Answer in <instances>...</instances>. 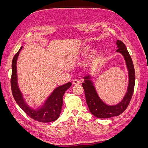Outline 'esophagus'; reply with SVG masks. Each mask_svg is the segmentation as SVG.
<instances>
[{"label": "esophagus", "mask_w": 148, "mask_h": 148, "mask_svg": "<svg viewBox=\"0 0 148 148\" xmlns=\"http://www.w3.org/2000/svg\"><path fill=\"white\" fill-rule=\"evenodd\" d=\"M81 83V81L79 79H74L73 81V84H75V85H78Z\"/></svg>", "instance_id": "esophagus-1"}]
</instances>
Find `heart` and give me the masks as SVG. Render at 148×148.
Wrapping results in <instances>:
<instances>
[{
    "instance_id": "heart-1",
    "label": "heart",
    "mask_w": 148,
    "mask_h": 148,
    "mask_svg": "<svg viewBox=\"0 0 148 148\" xmlns=\"http://www.w3.org/2000/svg\"><path fill=\"white\" fill-rule=\"evenodd\" d=\"M91 47L89 45H84L81 47V48L79 49V53H82V54H84V53H86L88 52L89 49H90ZM98 56V52L96 50H92L90 52L88 53V55L86 57V62H92L93 60H95L96 59V58Z\"/></svg>"
}]
</instances>
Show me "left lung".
I'll return each instance as SVG.
<instances>
[{
  "label": "left lung",
  "instance_id": "left-lung-1",
  "mask_svg": "<svg viewBox=\"0 0 148 148\" xmlns=\"http://www.w3.org/2000/svg\"><path fill=\"white\" fill-rule=\"evenodd\" d=\"M117 52L122 53L128 71V85L127 91L123 99L119 104L114 106L107 105L103 102L97 95L96 88L91 80L90 75H86L84 77V81L82 83L87 105L90 112L96 117L99 119L110 118L120 115L127 108L134 91L135 82V72L132 58L130 56L125 44L117 40Z\"/></svg>",
  "mask_w": 148,
  "mask_h": 148
}]
</instances>
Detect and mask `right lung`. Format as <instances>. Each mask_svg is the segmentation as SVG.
<instances>
[{
    "instance_id": "right-lung-1",
    "label": "right lung",
    "mask_w": 148,
    "mask_h": 148,
    "mask_svg": "<svg viewBox=\"0 0 148 148\" xmlns=\"http://www.w3.org/2000/svg\"><path fill=\"white\" fill-rule=\"evenodd\" d=\"M21 49L22 47H20V50L15 55L12 60V72L10 82L13 96L17 104L31 119L38 122L44 123L55 121L59 117L63 104L64 95L71 86V83H67L55 89L40 108L36 110L31 108L26 103L17 82L16 62Z\"/></svg>"
}]
</instances>
